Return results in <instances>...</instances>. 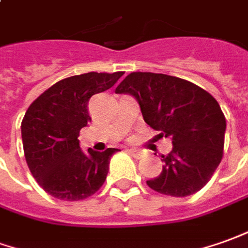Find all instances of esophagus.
<instances>
[{
    "label": "esophagus",
    "mask_w": 248,
    "mask_h": 248,
    "mask_svg": "<svg viewBox=\"0 0 248 248\" xmlns=\"http://www.w3.org/2000/svg\"><path fill=\"white\" fill-rule=\"evenodd\" d=\"M128 153L131 154V156H134L136 159H141L143 158V153L139 150H128Z\"/></svg>",
    "instance_id": "34e87169"
}]
</instances>
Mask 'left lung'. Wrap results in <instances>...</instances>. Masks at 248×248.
Listing matches in <instances>:
<instances>
[{
  "label": "left lung",
  "mask_w": 248,
  "mask_h": 248,
  "mask_svg": "<svg viewBox=\"0 0 248 248\" xmlns=\"http://www.w3.org/2000/svg\"><path fill=\"white\" fill-rule=\"evenodd\" d=\"M116 93L134 95L147 124L173 140L162 173L147 185L173 197L202 189L223 159L227 123L218 102L186 79L140 71L128 74Z\"/></svg>",
  "instance_id": "obj_1"
}]
</instances>
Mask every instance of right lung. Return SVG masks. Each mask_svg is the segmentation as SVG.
<instances>
[{
    "instance_id": "obj_1",
    "label": "right lung",
    "mask_w": 248,
    "mask_h": 248,
    "mask_svg": "<svg viewBox=\"0 0 248 248\" xmlns=\"http://www.w3.org/2000/svg\"><path fill=\"white\" fill-rule=\"evenodd\" d=\"M123 74L73 75L54 83L30 105L21 121L24 155L36 182L49 196L79 201L104 185L117 148L83 153L78 136L92 121L90 97L112 88Z\"/></svg>"
}]
</instances>
